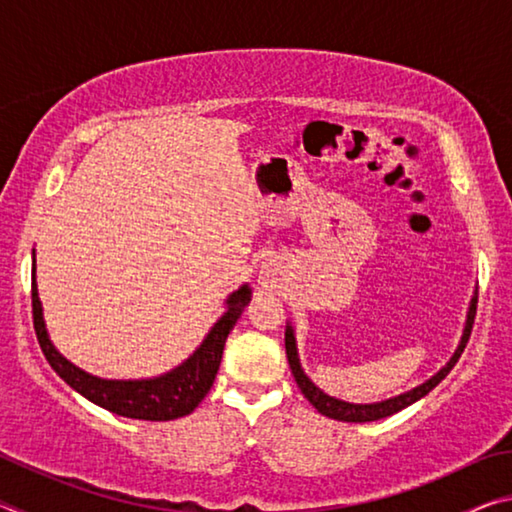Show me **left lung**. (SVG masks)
<instances>
[{
    "label": "left lung",
    "mask_w": 512,
    "mask_h": 512,
    "mask_svg": "<svg viewBox=\"0 0 512 512\" xmlns=\"http://www.w3.org/2000/svg\"><path fill=\"white\" fill-rule=\"evenodd\" d=\"M476 302H479V291L474 293V298L470 302V311H467V320H465V329H463L461 343H458L454 357L449 359L445 366L436 372V375L424 381V384L415 386V388H411V391H406V393L397 395V397H391V400L375 402V404H352V402L336 400V397L320 391V388L314 384V381H311L305 375V370H302L300 359H298V348H296V334H293V327L287 325V332H284V345H287V359H289L291 372H293V377H296V384H298V388L302 391V395H305L307 400L316 406L318 413L327 415V418L341 420V422H372V420L388 418V415H393L397 411L406 409V406H411L413 402H418L420 397H424L429 391H433V388H436L440 381H443L449 375V370L456 366V361L461 359V354L465 350L467 341H470L474 316H476Z\"/></svg>",
    "instance_id": "obj_1"
}]
</instances>
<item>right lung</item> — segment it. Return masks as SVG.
Here are the masks:
<instances>
[{"label": "right lung", "instance_id": "add662e5", "mask_svg": "<svg viewBox=\"0 0 512 512\" xmlns=\"http://www.w3.org/2000/svg\"><path fill=\"white\" fill-rule=\"evenodd\" d=\"M33 327H36L38 343L49 366L56 370V375L67 381L76 393L88 397L101 409L112 411L124 418L135 420H151V422H164L176 420L183 415L192 413L203 397L214 384L216 372L221 366L223 345L228 339L230 329L241 316L250 302V289L248 284L239 287L232 296L225 300V314L216 320L210 334L205 336L192 357L171 372H164L160 377L153 379H101L94 377L90 372L76 368L72 361H67L60 354L54 343L49 341L45 318H42V302L38 298V284H36V259H33Z\"/></svg>", "mask_w": 512, "mask_h": 512}]
</instances>
